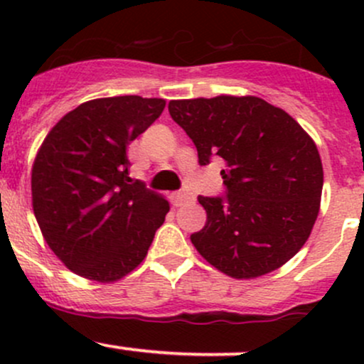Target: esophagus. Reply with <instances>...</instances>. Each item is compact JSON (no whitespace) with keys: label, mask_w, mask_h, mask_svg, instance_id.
I'll list each match as a JSON object with an SVG mask.
<instances>
[{"label":"esophagus","mask_w":364,"mask_h":364,"mask_svg":"<svg viewBox=\"0 0 364 364\" xmlns=\"http://www.w3.org/2000/svg\"><path fill=\"white\" fill-rule=\"evenodd\" d=\"M193 195L186 193V191H174V193L171 195V202H173L174 207H181L185 205V203L193 202Z\"/></svg>","instance_id":"34e87169"}]
</instances>
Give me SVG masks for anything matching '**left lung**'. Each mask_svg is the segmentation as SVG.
<instances>
[{"instance_id":"left-lung-1","label":"left lung","mask_w":364,"mask_h":364,"mask_svg":"<svg viewBox=\"0 0 364 364\" xmlns=\"http://www.w3.org/2000/svg\"><path fill=\"white\" fill-rule=\"evenodd\" d=\"M193 140L200 166L219 156L225 196H198L207 223L190 236L196 252L235 279L289 262L315 225L323 168L315 141L292 116L255 95L169 102Z\"/></svg>"}]
</instances>
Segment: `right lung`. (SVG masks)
I'll use <instances>...</instances> for the list:
<instances>
[{
    "instance_id": "obj_1",
    "label": "right lung",
    "mask_w": 364,
    "mask_h": 364,
    "mask_svg": "<svg viewBox=\"0 0 364 364\" xmlns=\"http://www.w3.org/2000/svg\"><path fill=\"white\" fill-rule=\"evenodd\" d=\"M164 99L87 101L58 121L32 166V207L46 243L72 272L109 284L144 262L168 200L129 178L127 149Z\"/></svg>"
}]
</instances>
